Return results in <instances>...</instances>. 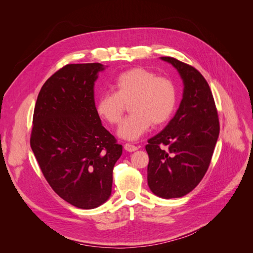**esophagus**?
I'll return each mask as SVG.
<instances>
[{
  "label": "esophagus",
  "mask_w": 253,
  "mask_h": 253,
  "mask_svg": "<svg viewBox=\"0 0 253 253\" xmlns=\"http://www.w3.org/2000/svg\"><path fill=\"white\" fill-rule=\"evenodd\" d=\"M125 149L126 151H128V152H135V151L138 150V147H136V145L131 144V143H126L125 144Z\"/></svg>",
  "instance_id": "34e87169"
}]
</instances>
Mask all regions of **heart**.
Listing matches in <instances>:
<instances>
[{
	"mask_svg": "<svg viewBox=\"0 0 253 253\" xmlns=\"http://www.w3.org/2000/svg\"><path fill=\"white\" fill-rule=\"evenodd\" d=\"M114 93L105 91L98 97L96 111L110 125L117 126L124 116L126 104L132 114L122 122L118 134L136 140L153 125L163 126L174 113L177 91L174 82L156 76L144 67H132L120 73L111 82Z\"/></svg>",
	"mask_w": 253,
	"mask_h": 253,
	"instance_id": "1",
	"label": "heart"
}]
</instances>
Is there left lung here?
Segmentation results:
<instances>
[{"label": "left lung", "mask_w": 253, "mask_h": 253, "mask_svg": "<svg viewBox=\"0 0 253 253\" xmlns=\"http://www.w3.org/2000/svg\"><path fill=\"white\" fill-rule=\"evenodd\" d=\"M162 59L178 71L185 87L175 116L145 145L148 185L159 197L176 198L191 192L208 170L218 138L219 121L204 76L177 59Z\"/></svg>", "instance_id": "obj_1"}]
</instances>
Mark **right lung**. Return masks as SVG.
<instances>
[{
	"label": "right lung",
	"instance_id": "add662e5",
	"mask_svg": "<svg viewBox=\"0 0 253 253\" xmlns=\"http://www.w3.org/2000/svg\"><path fill=\"white\" fill-rule=\"evenodd\" d=\"M100 63L67 64L43 84L30 147L51 189L71 205L94 209L109 200L122 145L101 125L94 85Z\"/></svg>",
	"mask_w": 253,
	"mask_h": 253
}]
</instances>
